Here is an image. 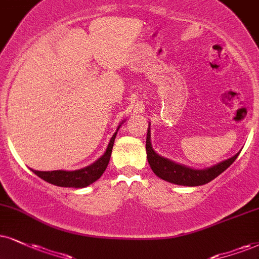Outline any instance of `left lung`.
I'll return each instance as SVG.
<instances>
[{
  "label": "left lung",
  "mask_w": 259,
  "mask_h": 259,
  "mask_svg": "<svg viewBox=\"0 0 259 259\" xmlns=\"http://www.w3.org/2000/svg\"><path fill=\"white\" fill-rule=\"evenodd\" d=\"M146 154H148L150 167L158 178L171 184L184 185V186H199V185L207 184L223 173L239 156V154H237L227 161H223L221 163L213 165L211 168L203 169V170L191 169L185 167V165L174 163V162L156 154L154 149L151 148L150 131H148V136H146Z\"/></svg>",
  "instance_id": "1"
}]
</instances>
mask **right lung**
Segmentation results:
<instances>
[{
    "instance_id": "obj_1",
    "label": "right lung",
    "mask_w": 259,
    "mask_h": 259,
    "mask_svg": "<svg viewBox=\"0 0 259 259\" xmlns=\"http://www.w3.org/2000/svg\"><path fill=\"white\" fill-rule=\"evenodd\" d=\"M120 126L117 127L119 131ZM116 132L114 133V136L111 137L109 145H108L107 151L104 152V155L102 156L100 159L92 163L89 167L79 169V170H73V171H66V170H52V171H39V170H33L34 174L37 177H39L43 180H46L47 183L56 185L60 187H85L89 185L95 183L96 180H98L102 177V174L104 173V170L107 169V165L109 163V159L111 156V150H113V145L115 142V137H116Z\"/></svg>"
}]
</instances>
